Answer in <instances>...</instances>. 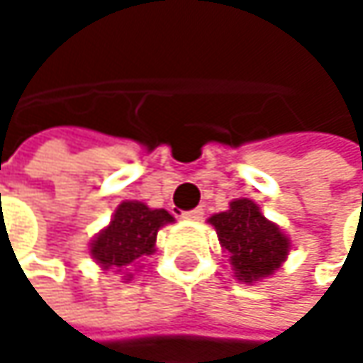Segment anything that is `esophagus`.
Segmentation results:
<instances>
[{"instance_id": "1", "label": "esophagus", "mask_w": 363, "mask_h": 363, "mask_svg": "<svg viewBox=\"0 0 363 363\" xmlns=\"http://www.w3.org/2000/svg\"><path fill=\"white\" fill-rule=\"evenodd\" d=\"M201 216H203V210L201 208H193V210L182 212V218L184 220H201Z\"/></svg>"}]
</instances>
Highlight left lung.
Instances as JSON below:
<instances>
[{
    "label": "left lung",
    "instance_id": "1",
    "mask_svg": "<svg viewBox=\"0 0 363 363\" xmlns=\"http://www.w3.org/2000/svg\"><path fill=\"white\" fill-rule=\"evenodd\" d=\"M210 225L229 252L235 277L246 284L273 275L290 250V240L262 216L252 199L231 201L227 212L210 216Z\"/></svg>",
    "mask_w": 363,
    "mask_h": 363
}]
</instances>
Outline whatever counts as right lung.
Returning a JSON list of instances; mask_svg holds the SVG:
<instances>
[{
  "mask_svg": "<svg viewBox=\"0 0 363 363\" xmlns=\"http://www.w3.org/2000/svg\"><path fill=\"white\" fill-rule=\"evenodd\" d=\"M172 220L174 216L166 210H151L143 201H121L109 227L90 244V254L103 269L117 267L121 271L153 252L157 231Z\"/></svg>",
  "mask_w": 363,
  "mask_h": 363,
  "instance_id": "add662e5",
  "label": "right lung"
}]
</instances>
